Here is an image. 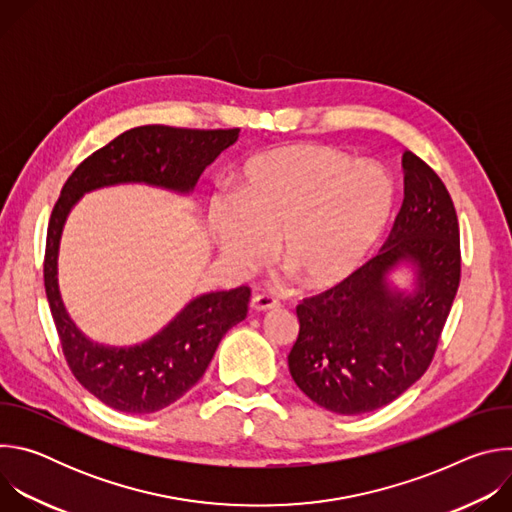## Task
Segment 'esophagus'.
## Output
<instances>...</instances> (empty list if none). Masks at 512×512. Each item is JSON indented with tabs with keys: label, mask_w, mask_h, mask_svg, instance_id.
I'll return each mask as SVG.
<instances>
[{
	"label": "esophagus",
	"mask_w": 512,
	"mask_h": 512,
	"mask_svg": "<svg viewBox=\"0 0 512 512\" xmlns=\"http://www.w3.org/2000/svg\"><path fill=\"white\" fill-rule=\"evenodd\" d=\"M251 308H253L255 312H267V310L279 308V302H277L275 298H271V296L257 294V296H253V300H251Z\"/></svg>",
	"instance_id": "esophagus-1"
}]
</instances>
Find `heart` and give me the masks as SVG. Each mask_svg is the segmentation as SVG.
<instances>
[{
    "label": "heart",
    "instance_id": "b5f03b06",
    "mask_svg": "<svg viewBox=\"0 0 512 512\" xmlns=\"http://www.w3.org/2000/svg\"><path fill=\"white\" fill-rule=\"evenodd\" d=\"M393 182L371 160L350 162L322 145H285L253 156L237 180V202L214 198L208 233L235 273L279 259L306 289L352 277L381 239Z\"/></svg>",
    "mask_w": 512,
    "mask_h": 512
}]
</instances>
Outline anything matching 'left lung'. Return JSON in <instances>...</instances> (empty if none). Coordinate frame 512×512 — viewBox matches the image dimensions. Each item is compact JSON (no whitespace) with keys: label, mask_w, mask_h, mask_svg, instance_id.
I'll return each instance as SVG.
<instances>
[{"label":"left lung","mask_w":512,"mask_h":512,"mask_svg":"<svg viewBox=\"0 0 512 512\" xmlns=\"http://www.w3.org/2000/svg\"><path fill=\"white\" fill-rule=\"evenodd\" d=\"M403 204L381 253L304 300L287 356L296 385L338 415L375 411L427 371L460 285V227L444 182L403 154ZM410 275L407 286L396 275Z\"/></svg>","instance_id":"8db88e82"}]
</instances>
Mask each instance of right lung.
I'll list each match as a JSON object with an SVG mask.
<instances>
[{"label": "right lung", "instance_id": "right-lung-1", "mask_svg": "<svg viewBox=\"0 0 512 512\" xmlns=\"http://www.w3.org/2000/svg\"><path fill=\"white\" fill-rule=\"evenodd\" d=\"M239 131L166 125L129 129L72 172L54 204L46 237L44 285L56 332L72 375L117 411L156 413L186 395L208 369L218 342L245 320L251 289L241 285L200 294L143 342L129 346L97 342L70 318L60 294L58 255L68 214L85 194L121 184L190 196L206 166L239 139Z\"/></svg>", "mask_w": 512, "mask_h": 512}]
</instances>
